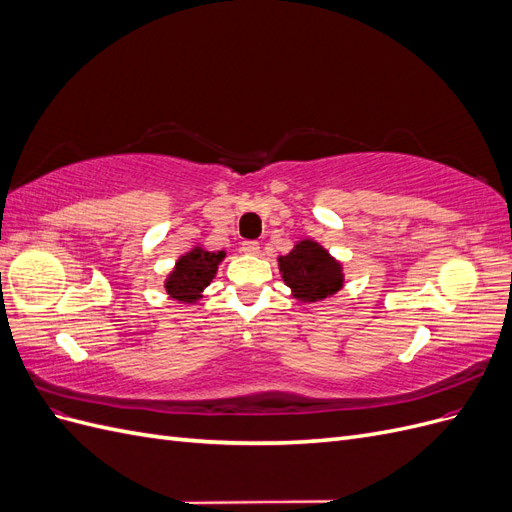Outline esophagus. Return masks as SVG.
<instances>
[{
	"label": "esophagus",
	"instance_id": "1",
	"mask_svg": "<svg viewBox=\"0 0 512 512\" xmlns=\"http://www.w3.org/2000/svg\"><path fill=\"white\" fill-rule=\"evenodd\" d=\"M241 252L247 256H258L260 254V243L258 241H243Z\"/></svg>",
	"mask_w": 512,
	"mask_h": 512
}]
</instances>
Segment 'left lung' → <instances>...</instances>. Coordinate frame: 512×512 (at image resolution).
I'll return each instance as SVG.
<instances>
[{
  "label": "left lung",
  "mask_w": 512,
  "mask_h": 512,
  "mask_svg": "<svg viewBox=\"0 0 512 512\" xmlns=\"http://www.w3.org/2000/svg\"><path fill=\"white\" fill-rule=\"evenodd\" d=\"M277 267L292 299L318 303L344 288V265L316 239H299L286 256H277Z\"/></svg>",
  "instance_id": "1"
}]
</instances>
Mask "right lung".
Instances as JSON below:
<instances>
[{"label": "right lung", "mask_w": 512, "mask_h": 512, "mask_svg": "<svg viewBox=\"0 0 512 512\" xmlns=\"http://www.w3.org/2000/svg\"><path fill=\"white\" fill-rule=\"evenodd\" d=\"M226 258V252H209L203 245L196 243L192 250L177 258L173 271L166 275L164 288L170 299L181 301L185 305H194L203 299L205 288L213 282L218 273L220 262Z\"/></svg>", "instance_id": "add662e5"}]
</instances>
